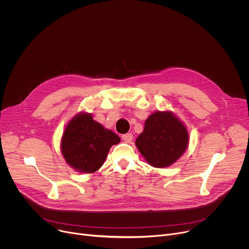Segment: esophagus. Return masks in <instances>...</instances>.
Wrapping results in <instances>:
<instances>
[{
	"instance_id": "obj_1",
	"label": "esophagus",
	"mask_w": 249,
	"mask_h": 249,
	"mask_svg": "<svg viewBox=\"0 0 249 249\" xmlns=\"http://www.w3.org/2000/svg\"><path fill=\"white\" fill-rule=\"evenodd\" d=\"M132 135L131 133H125V135H123L122 136V140L125 142H130L132 141Z\"/></svg>"
}]
</instances>
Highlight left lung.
Listing matches in <instances>:
<instances>
[{"instance_id": "1", "label": "left lung", "mask_w": 249, "mask_h": 249, "mask_svg": "<svg viewBox=\"0 0 249 249\" xmlns=\"http://www.w3.org/2000/svg\"><path fill=\"white\" fill-rule=\"evenodd\" d=\"M188 131L170 110L156 111L147 118L136 145L148 164L167 167L175 163L188 146Z\"/></svg>"}]
</instances>
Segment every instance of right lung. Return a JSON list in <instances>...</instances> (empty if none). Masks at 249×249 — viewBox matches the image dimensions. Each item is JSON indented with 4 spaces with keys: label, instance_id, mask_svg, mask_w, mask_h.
Listing matches in <instances>:
<instances>
[{
    "label": "right lung",
    "instance_id": "right-lung-1",
    "mask_svg": "<svg viewBox=\"0 0 249 249\" xmlns=\"http://www.w3.org/2000/svg\"><path fill=\"white\" fill-rule=\"evenodd\" d=\"M120 142L118 135L93 121L91 113L80 112L65 128L61 151L73 169L92 174L104 164L109 148Z\"/></svg>",
    "mask_w": 249,
    "mask_h": 249
}]
</instances>
